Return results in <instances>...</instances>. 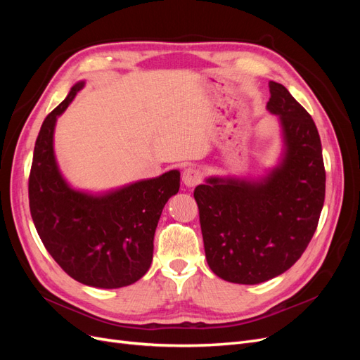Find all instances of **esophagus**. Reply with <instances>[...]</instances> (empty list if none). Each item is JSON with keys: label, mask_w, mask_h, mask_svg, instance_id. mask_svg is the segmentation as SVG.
Returning <instances> with one entry per match:
<instances>
[{"label": "esophagus", "mask_w": 360, "mask_h": 360, "mask_svg": "<svg viewBox=\"0 0 360 360\" xmlns=\"http://www.w3.org/2000/svg\"><path fill=\"white\" fill-rule=\"evenodd\" d=\"M183 184L186 188H195L201 181V174L198 169L195 168H186L183 171Z\"/></svg>", "instance_id": "1"}]
</instances>
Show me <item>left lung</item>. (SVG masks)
I'll use <instances>...</instances> for the list:
<instances>
[{
  "mask_svg": "<svg viewBox=\"0 0 360 360\" xmlns=\"http://www.w3.org/2000/svg\"><path fill=\"white\" fill-rule=\"evenodd\" d=\"M282 151L258 179L207 177L195 188L205 258L213 274L255 285L287 271L317 230L326 172L314 120L284 85L270 81Z\"/></svg>",
  "mask_w": 360,
  "mask_h": 360,
  "instance_id": "8db88e82",
  "label": "left lung"
}]
</instances>
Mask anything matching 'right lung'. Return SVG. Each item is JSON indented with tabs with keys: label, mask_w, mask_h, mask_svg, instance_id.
Here are the masks:
<instances>
[{
	"label": "right lung",
	"mask_w": 360,
	"mask_h": 360,
	"mask_svg": "<svg viewBox=\"0 0 360 360\" xmlns=\"http://www.w3.org/2000/svg\"><path fill=\"white\" fill-rule=\"evenodd\" d=\"M84 84L76 82L40 127L28 181L30 210L43 245L69 276L84 285L120 288L150 269L156 226L180 189V171L106 192L72 188L58 167L53 132Z\"/></svg>",
	"instance_id": "add662e5"
}]
</instances>
